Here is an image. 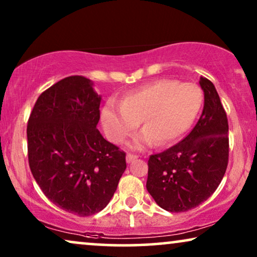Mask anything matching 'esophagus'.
I'll use <instances>...</instances> for the list:
<instances>
[{"mask_svg":"<svg viewBox=\"0 0 257 257\" xmlns=\"http://www.w3.org/2000/svg\"><path fill=\"white\" fill-rule=\"evenodd\" d=\"M137 158H138V156H136V154L127 153V154H126V163H127V164L132 163V161H135Z\"/></svg>","mask_w":257,"mask_h":257,"instance_id":"esophagus-1","label":"esophagus"}]
</instances>
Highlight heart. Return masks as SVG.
Returning a JSON list of instances; mask_svg holds the SVG:
<instances>
[{
  "label": "heart",
  "instance_id": "b5f03b06",
  "mask_svg": "<svg viewBox=\"0 0 257 257\" xmlns=\"http://www.w3.org/2000/svg\"><path fill=\"white\" fill-rule=\"evenodd\" d=\"M202 93L193 84L160 79L131 91L120 104L108 100L101 108V126L107 139L121 144L140 121L143 131L133 137L130 149L142 151L180 138L193 125L202 106Z\"/></svg>",
  "mask_w": 257,
  "mask_h": 257
}]
</instances>
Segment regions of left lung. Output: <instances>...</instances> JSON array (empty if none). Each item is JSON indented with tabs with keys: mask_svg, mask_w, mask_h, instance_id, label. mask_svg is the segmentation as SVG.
I'll use <instances>...</instances> for the list:
<instances>
[{
	"mask_svg": "<svg viewBox=\"0 0 257 257\" xmlns=\"http://www.w3.org/2000/svg\"><path fill=\"white\" fill-rule=\"evenodd\" d=\"M205 94L201 117L184 140L149 159L146 188L172 213L198 207L219 187L228 165V120L214 84L200 78Z\"/></svg>",
	"mask_w": 257,
	"mask_h": 257,
	"instance_id": "1",
	"label": "left lung"
}]
</instances>
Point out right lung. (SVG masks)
Wrapping results in <instances>:
<instances>
[{
  "instance_id": "1",
  "label": "right lung",
  "mask_w": 257,
  "mask_h": 257,
  "mask_svg": "<svg viewBox=\"0 0 257 257\" xmlns=\"http://www.w3.org/2000/svg\"><path fill=\"white\" fill-rule=\"evenodd\" d=\"M101 97L83 76L38 97L27 126L35 180L52 203L79 216L104 209L126 170L125 153L98 131Z\"/></svg>"
}]
</instances>
